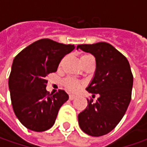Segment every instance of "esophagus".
Wrapping results in <instances>:
<instances>
[{
  "label": "esophagus",
  "instance_id": "1",
  "mask_svg": "<svg viewBox=\"0 0 147 147\" xmlns=\"http://www.w3.org/2000/svg\"><path fill=\"white\" fill-rule=\"evenodd\" d=\"M76 98H77L76 95H73V94L69 95V100H74V99H76Z\"/></svg>",
  "mask_w": 147,
  "mask_h": 147
}]
</instances>
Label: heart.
<instances>
[{
    "mask_svg": "<svg viewBox=\"0 0 147 147\" xmlns=\"http://www.w3.org/2000/svg\"><path fill=\"white\" fill-rule=\"evenodd\" d=\"M87 58H93V57L91 55H83L81 57V59H87ZM64 85L66 89H68L70 92H78L81 87L80 83L73 78H66L64 81Z\"/></svg>",
    "mask_w": 147,
    "mask_h": 147,
    "instance_id": "heart-1",
    "label": "heart"
}]
</instances>
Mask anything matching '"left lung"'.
<instances>
[{
    "label": "left lung",
    "mask_w": 147,
    "mask_h": 147,
    "mask_svg": "<svg viewBox=\"0 0 147 147\" xmlns=\"http://www.w3.org/2000/svg\"><path fill=\"white\" fill-rule=\"evenodd\" d=\"M96 59V70L86 90L99 95L96 102L88 100V106L78 116L82 131L92 137L111 132L123 117L131 100L133 77L127 58L107 42L78 45Z\"/></svg>",
    "instance_id": "1"
}]
</instances>
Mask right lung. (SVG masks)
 <instances>
[{"instance_id":"right-lung-1","label":"right lung","mask_w":147,"mask_h":147,"mask_svg":"<svg viewBox=\"0 0 147 147\" xmlns=\"http://www.w3.org/2000/svg\"><path fill=\"white\" fill-rule=\"evenodd\" d=\"M75 48L44 38L32 43L13 60L9 89L14 114L28 129L43 132L52 127L61 105L69 100L64 90L47 91V76L57 70L65 55Z\"/></svg>"}]
</instances>
